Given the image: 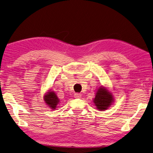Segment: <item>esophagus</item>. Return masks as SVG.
<instances>
[{
	"label": "esophagus",
	"instance_id": "1",
	"mask_svg": "<svg viewBox=\"0 0 153 153\" xmlns=\"http://www.w3.org/2000/svg\"><path fill=\"white\" fill-rule=\"evenodd\" d=\"M74 97L76 98H79L81 97V94H80L79 93H75Z\"/></svg>",
	"mask_w": 153,
	"mask_h": 153
}]
</instances>
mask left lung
I'll return each instance as SVG.
<instances>
[{
  "label": "left lung",
  "mask_w": 153,
  "mask_h": 153,
  "mask_svg": "<svg viewBox=\"0 0 153 153\" xmlns=\"http://www.w3.org/2000/svg\"><path fill=\"white\" fill-rule=\"evenodd\" d=\"M113 100V96L104 87H100L98 89L94 102L98 110H105L111 105Z\"/></svg>",
  "instance_id": "left-lung-1"
}]
</instances>
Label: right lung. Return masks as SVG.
Here are the masks:
<instances>
[{
	"label": "right lung",
	"instance_id": "add662e5",
	"mask_svg": "<svg viewBox=\"0 0 153 153\" xmlns=\"http://www.w3.org/2000/svg\"><path fill=\"white\" fill-rule=\"evenodd\" d=\"M45 100L46 104L53 109H55L56 105L59 104V100L56 97V94L54 92H48L47 94L45 96Z\"/></svg>",
	"mask_w": 153,
	"mask_h": 153
}]
</instances>
